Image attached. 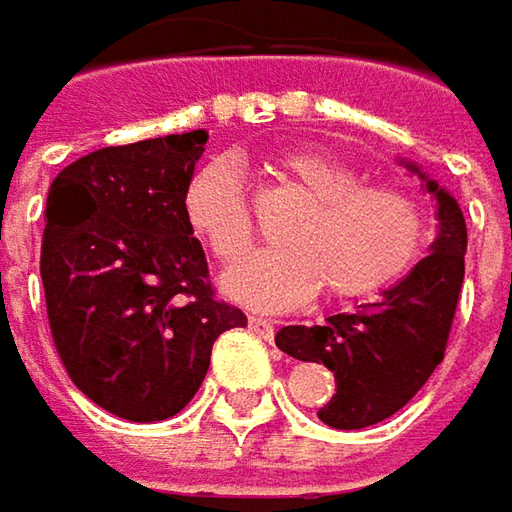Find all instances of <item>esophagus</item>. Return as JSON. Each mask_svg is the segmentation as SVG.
Segmentation results:
<instances>
[{"instance_id": "obj_1", "label": "esophagus", "mask_w": 512, "mask_h": 512, "mask_svg": "<svg viewBox=\"0 0 512 512\" xmlns=\"http://www.w3.org/2000/svg\"><path fill=\"white\" fill-rule=\"evenodd\" d=\"M247 325H250V331H256L262 340H273V334H276V325L270 320H265V317H250Z\"/></svg>"}]
</instances>
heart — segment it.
Segmentation results:
<instances>
[{
	"label": "heart",
	"instance_id": "b5f03b06",
	"mask_svg": "<svg viewBox=\"0 0 512 512\" xmlns=\"http://www.w3.org/2000/svg\"><path fill=\"white\" fill-rule=\"evenodd\" d=\"M276 172L308 198L305 213L282 233L285 247L256 253L224 276V291L259 311H288L325 285L331 299L386 291L421 259L429 236L423 204L389 184H363V175L317 149L276 158ZM184 216L224 265L253 247V210L242 172L230 158H213L184 187Z\"/></svg>",
	"mask_w": 512,
	"mask_h": 512
}]
</instances>
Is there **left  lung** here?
Masks as SVG:
<instances>
[{"label":"left lung","instance_id":"1","mask_svg":"<svg viewBox=\"0 0 512 512\" xmlns=\"http://www.w3.org/2000/svg\"><path fill=\"white\" fill-rule=\"evenodd\" d=\"M412 172L421 169L406 164ZM438 201V239L409 276L377 302L357 305L354 314H334L322 325H285L276 345L305 363L334 371L337 395L320 412L334 429H363L392 418L421 392L444 360L449 328L464 285L467 224L458 201L426 181Z\"/></svg>","mask_w":512,"mask_h":512}]
</instances>
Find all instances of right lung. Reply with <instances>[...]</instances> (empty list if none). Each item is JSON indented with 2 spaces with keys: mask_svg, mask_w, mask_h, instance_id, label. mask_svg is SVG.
I'll return each instance as SVG.
<instances>
[{
  "mask_svg": "<svg viewBox=\"0 0 512 512\" xmlns=\"http://www.w3.org/2000/svg\"><path fill=\"white\" fill-rule=\"evenodd\" d=\"M207 132L106 146L54 178L39 273L48 325L83 395L135 423L178 415L218 334L247 325L218 299L184 187Z\"/></svg>",
  "mask_w": 512,
  "mask_h": 512,
  "instance_id": "obj_1",
  "label": "right lung"
}]
</instances>
